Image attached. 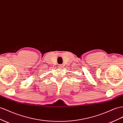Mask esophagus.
I'll return each mask as SVG.
<instances>
[{"instance_id":"1","label":"esophagus","mask_w":123,"mask_h":123,"mask_svg":"<svg viewBox=\"0 0 123 123\" xmlns=\"http://www.w3.org/2000/svg\"><path fill=\"white\" fill-rule=\"evenodd\" d=\"M63 66H63L62 65H60L59 66V68H62L63 67Z\"/></svg>"}]
</instances>
